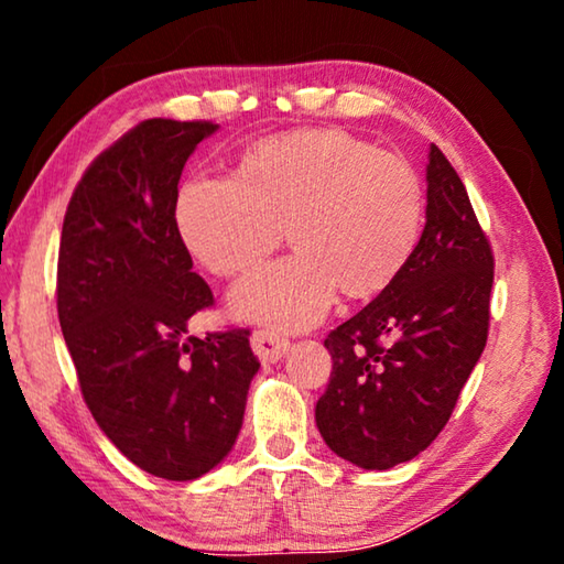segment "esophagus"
<instances>
[{
	"mask_svg": "<svg viewBox=\"0 0 564 564\" xmlns=\"http://www.w3.org/2000/svg\"><path fill=\"white\" fill-rule=\"evenodd\" d=\"M251 346L256 356H259L263 362H275L285 356V350H289L291 343L289 338L275 330H256L251 336Z\"/></svg>",
	"mask_w": 564,
	"mask_h": 564,
	"instance_id": "obj_1",
	"label": "esophagus"
}]
</instances>
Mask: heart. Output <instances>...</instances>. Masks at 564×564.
Segmentation results:
<instances>
[{"instance_id": "b5f03b06", "label": "heart", "mask_w": 564, "mask_h": 564, "mask_svg": "<svg viewBox=\"0 0 564 564\" xmlns=\"http://www.w3.org/2000/svg\"><path fill=\"white\" fill-rule=\"evenodd\" d=\"M174 218L186 251L221 279L253 273L281 246L295 253L243 281L231 311L246 321L308 328L336 301L383 293L413 259L425 191L403 156L340 129L265 137L231 178H188Z\"/></svg>"}]
</instances>
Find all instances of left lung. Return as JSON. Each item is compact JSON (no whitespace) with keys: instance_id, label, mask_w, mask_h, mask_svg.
<instances>
[{"instance_id":"8db88e82","label":"left lung","mask_w":564,"mask_h":564,"mask_svg":"<svg viewBox=\"0 0 564 564\" xmlns=\"http://www.w3.org/2000/svg\"><path fill=\"white\" fill-rule=\"evenodd\" d=\"M425 228L398 281L328 333L316 425L366 470L413 460L451 420L488 340L495 259L451 161H427Z\"/></svg>"}]
</instances>
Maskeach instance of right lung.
Wrapping results in <instances>:
<instances>
[{
    "label": "right lung",
    "mask_w": 564,
    "mask_h": 564,
    "mask_svg": "<svg viewBox=\"0 0 564 564\" xmlns=\"http://www.w3.org/2000/svg\"><path fill=\"white\" fill-rule=\"evenodd\" d=\"M214 121L147 119L91 161L66 206L56 311L84 403L133 465L196 480L224 460L261 362L248 328L188 336L214 293L181 241L186 159Z\"/></svg>",
    "instance_id": "obj_1"
}]
</instances>
